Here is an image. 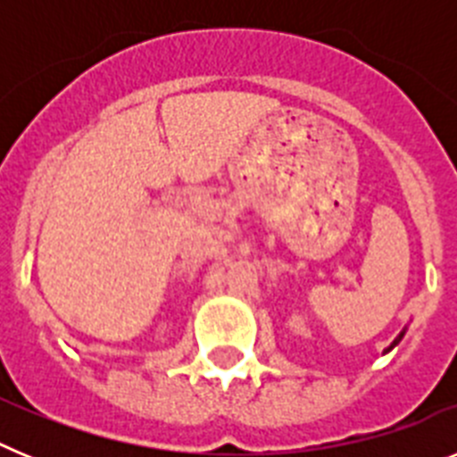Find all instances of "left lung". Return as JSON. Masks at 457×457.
<instances>
[{
  "mask_svg": "<svg viewBox=\"0 0 457 457\" xmlns=\"http://www.w3.org/2000/svg\"><path fill=\"white\" fill-rule=\"evenodd\" d=\"M403 337H405V329H403V332H401V334H398V337H395V338H394V343H391V345H389V348H386V350H385V353H389V350H394V348H395V345H398V343H401V338H403Z\"/></svg>",
  "mask_w": 457,
  "mask_h": 457,
  "instance_id": "left-lung-1",
  "label": "left lung"
}]
</instances>
